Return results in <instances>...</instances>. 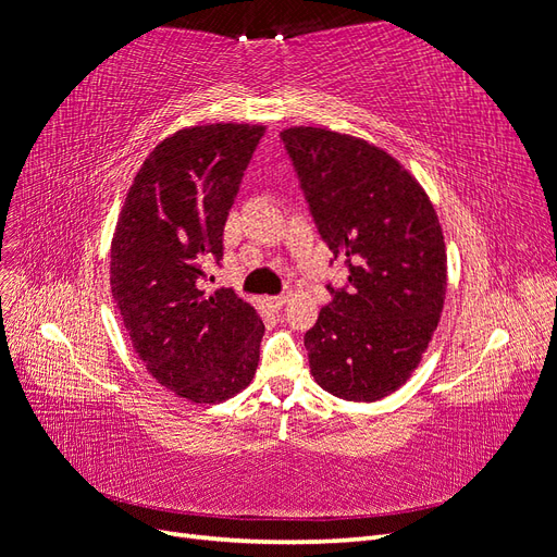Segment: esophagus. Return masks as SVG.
<instances>
[{
  "instance_id": "esophagus-1",
  "label": "esophagus",
  "mask_w": 557,
  "mask_h": 557,
  "mask_svg": "<svg viewBox=\"0 0 557 557\" xmlns=\"http://www.w3.org/2000/svg\"><path fill=\"white\" fill-rule=\"evenodd\" d=\"M267 301H269V307H272L274 311H281L285 301H288V297H285V295H276V297H269Z\"/></svg>"
}]
</instances>
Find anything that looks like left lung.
<instances>
[{
  "instance_id": "obj_1",
  "label": "left lung",
  "mask_w": 557,
  "mask_h": 557,
  "mask_svg": "<svg viewBox=\"0 0 557 557\" xmlns=\"http://www.w3.org/2000/svg\"><path fill=\"white\" fill-rule=\"evenodd\" d=\"M320 237L348 267L305 334L315 383L376 401L407 383L440 325L446 244L420 183L383 148L327 127L281 132Z\"/></svg>"
}]
</instances>
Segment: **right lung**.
<instances>
[{"instance_id": "right-lung-1", "label": "right lung", "mask_w": 557, "mask_h": 557, "mask_svg": "<svg viewBox=\"0 0 557 557\" xmlns=\"http://www.w3.org/2000/svg\"><path fill=\"white\" fill-rule=\"evenodd\" d=\"M264 125L213 123L162 139L134 176L111 242V293L139 360L166 391L218 404L256 376L262 318L207 264Z\"/></svg>"}]
</instances>
